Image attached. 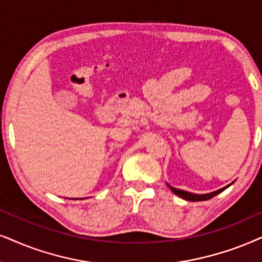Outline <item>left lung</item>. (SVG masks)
Here are the masks:
<instances>
[{
    "label": "left lung",
    "instance_id": "8db88e82",
    "mask_svg": "<svg viewBox=\"0 0 262 262\" xmlns=\"http://www.w3.org/2000/svg\"><path fill=\"white\" fill-rule=\"evenodd\" d=\"M167 185H168V187H169L170 190L173 191L175 194H177V196L181 197V198H184V200H186V201H191V202H200V201H207V200H210V198H213L214 196H216V194H219L220 192H223L224 190H226V188H227L228 186H230V185H228V186H226V187L220 188V190H217V191L210 192V193L197 194V193H191V192H187V191L179 190V188H175V187H173V186H170L169 184H167Z\"/></svg>",
    "mask_w": 262,
    "mask_h": 262
}]
</instances>
